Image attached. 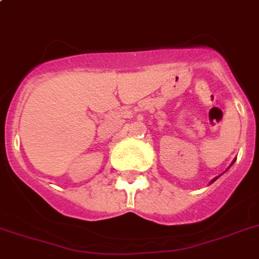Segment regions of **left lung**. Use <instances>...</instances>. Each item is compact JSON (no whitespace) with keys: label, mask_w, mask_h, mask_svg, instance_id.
<instances>
[{"label":"left lung","mask_w":259,"mask_h":259,"mask_svg":"<svg viewBox=\"0 0 259 259\" xmlns=\"http://www.w3.org/2000/svg\"><path fill=\"white\" fill-rule=\"evenodd\" d=\"M234 161H235V160H234ZM234 161H233V164H234ZM233 164H231V165H233ZM218 177H219V176H218ZM218 177H215V179H212V181H211V183H213V181H215V180H217V179H218Z\"/></svg>","instance_id":"1"}]
</instances>
